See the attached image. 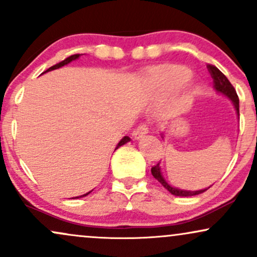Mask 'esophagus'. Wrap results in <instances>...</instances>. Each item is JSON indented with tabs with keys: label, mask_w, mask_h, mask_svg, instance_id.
<instances>
[{
	"label": "esophagus",
	"mask_w": 257,
	"mask_h": 257,
	"mask_svg": "<svg viewBox=\"0 0 257 257\" xmlns=\"http://www.w3.org/2000/svg\"><path fill=\"white\" fill-rule=\"evenodd\" d=\"M149 133V126H147L145 123H141V124H139L137 128H135V131L133 132V137H134V139H140L143 138L144 135L147 134Z\"/></svg>",
	"instance_id": "esophagus-1"
}]
</instances>
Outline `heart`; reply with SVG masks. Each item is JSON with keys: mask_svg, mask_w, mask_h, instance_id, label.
Listing matches in <instances>:
<instances>
[{"mask_svg": "<svg viewBox=\"0 0 257 257\" xmlns=\"http://www.w3.org/2000/svg\"><path fill=\"white\" fill-rule=\"evenodd\" d=\"M192 77V72L181 65H162L150 69L146 73L147 85L157 96L176 93Z\"/></svg>", "mask_w": 257, "mask_h": 257, "instance_id": "heart-1", "label": "heart"}]
</instances>
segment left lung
<instances>
[{
    "mask_svg": "<svg viewBox=\"0 0 257 257\" xmlns=\"http://www.w3.org/2000/svg\"><path fill=\"white\" fill-rule=\"evenodd\" d=\"M206 67H208V71L210 72L211 78H213L215 89L219 91V93L223 94V95H226L227 98H229L232 100L233 105H234V107H235V111H237L238 116H239V98H238L237 91H235L234 87H233V85L231 84V82L227 79L226 76L223 75V73L221 72L216 66L208 64L206 65ZM151 173H152L153 178H155L156 180H158V181L162 184V186H163L166 190L169 191L170 193L174 194V196H179V197L197 196V194L205 192L208 188H210V187H208V188H204V190H199V191H185V190H180V188L173 187V186H170L169 184H168L166 180H164L163 176H162L159 163H157L155 167L151 168Z\"/></svg>",
    "mask_w": 257,
    "mask_h": 257,
    "instance_id": "left-lung-1",
    "label": "left lung"
}]
</instances>
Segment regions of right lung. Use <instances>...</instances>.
<instances>
[{
  "instance_id": "1",
  "label": "right lung",
  "mask_w": 257,
  "mask_h": 257,
  "mask_svg": "<svg viewBox=\"0 0 257 257\" xmlns=\"http://www.w3.org/2000/svg\"><path fill=\"white\" fill-rule=\"evenodd\" d=\"M79 58V54H73V55H71V57H69V58H66L65 59V60H63V61H60V63L59 64H55L54 66H52V67H49L48 70H47V71H52V70H55V69H59V67H61V66H64V65H66V64H69V63H71V61H73V60H76V59H78ZM47 71H44V72H47ZM128 141H131V139H129V137H124L122 139V140L119 141L118 143V145H117V147H116V150L118 149V147H120L122 145H124V144H126L128 143ZM91 192V191H90ZM90 192H88V193H85V194H83V196H79V197H85V196H88V194H89ZM79 197H73V198H79Z\"/></svg>"
}]
</instances>
